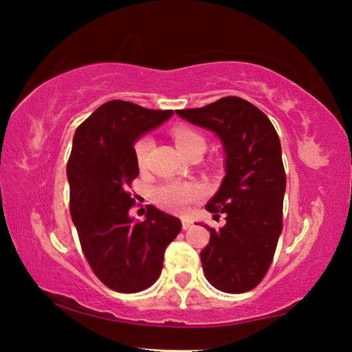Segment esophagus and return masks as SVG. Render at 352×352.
Here are the masks:
<instances>
[{
	"instance_id": "34e87169",
	"label": "esophagus",
	"mask_w": 352,
	"mask_h": 352,
	"mask_svg": "<svg viewBox=\"0 0 352 352\" xmlns=\"http://www.w3.org/2000/svg\"><path fill=\"white\" fill-rule=\"evenodd\" d=\"M192 221L190 219H188V218H183L182 219V226H183V230H189L190 227H192Z\"/></svg>"
}]
</instances>
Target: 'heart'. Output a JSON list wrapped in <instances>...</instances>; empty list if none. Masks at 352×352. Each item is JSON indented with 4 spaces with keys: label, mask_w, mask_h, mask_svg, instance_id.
<instances>
[{
    "label": "heart",
    "mask_w": 352,
    "mask_h": 352,
    "mask_svg": "<svg viewBox=\"0 0 352 352\" xmlns=\"http://www.w3.org/2000/svg\"><path fill=\"white\" fill-rule=\"evenodd\" d=\"M172 138L182 153L189 155L195 149H206V139L199 131L190 126L178 125L172 129ZM153 148V139L142 136L134 144V159L139 168H145L149 153ZM204 186L198 182H166L153 190V198L157 206L174 213H184L188 208L204 197Z\"/></svg>",
    "instance_id": "heart-1"
}]
</instances>
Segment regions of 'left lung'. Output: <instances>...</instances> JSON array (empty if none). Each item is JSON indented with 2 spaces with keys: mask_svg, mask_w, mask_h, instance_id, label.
<instances>
[{
  "mask_svg": "<svg viewBox=\"0 0 352 352\" xmlns=\"http://www.w3.org/2000/svg\"><path fill=\"white\" fill-rule=\"evenodd\" d=\"M186 121L218 134L226 149V178L206 208L226 214L201 251L207 281L226 294H243L265 278L283 230L286 172L269 118L239 96L206 107L177 110Z\"/></svg>",
  "mask_w": 352,
  "mask_h": 352,
  "instance_id": "1",
  "label": "left lung"
}]
</instances>
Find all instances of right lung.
<instances>
[{"mask_svg": "<svg viewBox=\"0 0 352 352\" xmlns=\"http://www.w3.org/2000/svg\"><path fill=\"white\" fill-rule=\"evenodd\" d=\"M174 110H151L111 100L96 109L74 134L66 166L69 210L81 250L94 274L111 290L136 294L159 278L166 246L182 222L154 206L134 222L130 188L139 175L134 142L166 121Z\"/></svg>", "mask_w": 352, "mask_h": 352, "instance_id": "obj_1", "label": "right lung"}]
</instances>
